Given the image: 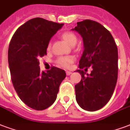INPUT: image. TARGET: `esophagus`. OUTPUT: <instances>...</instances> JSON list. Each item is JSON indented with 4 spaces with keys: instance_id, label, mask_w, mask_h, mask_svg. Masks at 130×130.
Segmentation results:
<instances>
[{
    "instance_id": "1",
    "label": "esophagus",
    "mask_w": 130,
    "mask_h": 130,
    "mask_svg": "<svg viewBox=\"0 0 130 130\" xmlns=\"http://www.w3.org/2000/svg\"><path fill=\"white\" fill-rule=\"evenodd\" d=\"M66 75H70L71 73H72V72H71V71H66Z\"/></svg>"
}]
</instances>
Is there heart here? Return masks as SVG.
<instances>
[{"instance_id": "obj_1", "label": "heart", "mask_w": 130, "mask_h": 130, "mask_svg": "<svg viewBox=\"0 0 130 130\" xmlns=\"http://www.w3.org/2000/svg\"><path fill=\"white\" fill-rule=\"evenodd\" d=\"M62 38L66 42L69 43L71 45H74L77 42V36L75 34L71 31H66L61 35ZM51 47V44H48V48L49 49ZM74 61V57L73 56H61L57 58V63L59 66L64 68H69L72 63Z\"/></svg>"}]
</instances>
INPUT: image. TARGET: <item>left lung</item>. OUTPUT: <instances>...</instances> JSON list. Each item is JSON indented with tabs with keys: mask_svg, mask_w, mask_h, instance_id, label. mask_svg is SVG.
<instances>
[{
	"mask_svg": "<svg viewBox=\"0 0 130 130\" xmlns=\"http://www.w3.org/2000/svg\"><path fill=\"white\" fill-rule=\"evenodd\" d=\"M72 30L83 38L84 51L79 60L82 79L75 85L76 101L87 111L101 109L110 101L118 77V49L112 34L91 20L78 22ZM90 67V74L83 71Z\"/></svg>",
	"mask_w": 130,
	"mask_h": 130,
	"instance_id": "obj_1",
	"label": "left lung"
}]
</instances>
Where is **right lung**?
Segmentation results:
<instances>
[{"label":"right lung","instance_id":"obj_1","mask_svg":"<svg viewBox=\"0 0 130 130\" xmlns=\"http://www.w3.org/2000/svg\"><path fill=\"white\" fill-rule=\"evenodd\" d=\"M63 25L33 18L16 30L9 43L8 62L13 87L20 99L34 110H45L54 103L66 77L65 71L55 66L41 72L38 59L46 55L51 38Z\"/></svg>","mask_w":130,"mask_h":130}]
</instances>
